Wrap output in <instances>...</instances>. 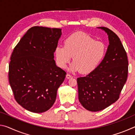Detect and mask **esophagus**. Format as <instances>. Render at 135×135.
Returning <instances> with one entry per match:
<instances>
[{
	"mask_svg": "<svg viewBox=\"0 0 135 135\" xmlns=\"http://www.w3.org/2000/svg\"><path fill=\"white\" fill-rule=\"evenodd\" d=\"M66 77H67V79H71V78H72L73 77V76H71V74H68V73H67V75H66Z\"/></svg>",
	"mask_w": 135,
	"mask_h": 135,
	"instance_id": "obj_1",
	"label": "esophagus"
}]
</instances>
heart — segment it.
I'll return each mask as SVG.
<instances>
[{"label": "heart", "mask_w": 135, "mask_h": 135, "mask_svg": "<svg viewBox=\"0 0 135 135\" xmlns=\"http://www.w3.org/2000/svg\"><path fill=\"white\" fill-rule=\"evenodd\" d=\"M106 53L104 43L96 41L90 35L77 32L64 41V46H58L55 49L56 64L65 68L73 56L70 70L88 74L94 70L101 62Z\"/></svg>", "instance_id": "obj_1"}]
</instances>
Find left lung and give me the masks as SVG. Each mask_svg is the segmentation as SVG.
<instances>
[{"label": "left lung", "instance_id": "1", "mask_svg": "<svg viewBox=\"0 0 135 135\" xmlns=\"http://www.w3.org/2000/svg\"><path fill=\"white\" fill-rule=\"evenodd\" d=\"M99 28L108 35L105 55L94 70L77 79L79 101L92 112L101 111L117 101L128 74L127 54L119 37L107 27Z\"/></svg>", "mask_w": 135, "mask_h": 135}]
</instances>
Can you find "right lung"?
I'll return each instance as SVG.
<instances>
[{
    "instance_id": "1",
    "label": "right lung",
    "mask_w": 135,
    "mask_h": 135,
    "mask_svg": "<svg viewBox=\"0 0 135 135\" xmlns=\"http://www.w3.org/2000/svg\"><path fill=\"white\" fill-rule=\"evenodd\" d=\"M61 29L35 26L13 49L9 65V81L15 99L35 113L48 110L66 72L57 67L54 52Z\"/></svg>"
}]
</instances>
